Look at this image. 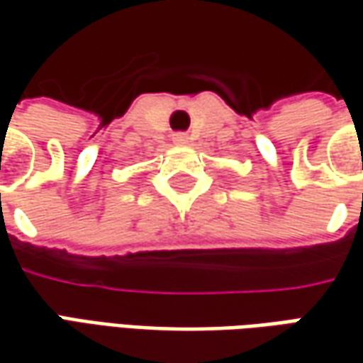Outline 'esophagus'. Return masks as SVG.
<instances>
[{"label": "esophagus", "mask_w": 363, "mask_h": 363, "mask_svg": "<svg viewBox=\"0 0 363 363\" xmlns=\"http://www.w3.org/2000/svg\"><path fill=\"white\" fill-rule=\"evenodd\" d=\"M174 143L175 145H186V143H188V135H186V133H175Z\"/></svg>", "instance_id": "1"}]
</instances>
